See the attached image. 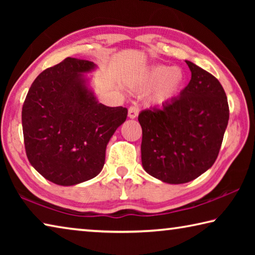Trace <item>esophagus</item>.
Masks as SVG:
<instances>
[{
	"instance_id": "1",
	"label": "esophagus",
	"mask_w": 255,
	"mask_h": 255,
	"mask_svg": "<svg viewBox=\"0 0 255 255\" xmlns=\"http://www.w3.org/2000/svg\"><path fill=\"white\" fill-rule=\"evenodd\" d=\"M138 112H139V109L136 106H131L128 109V117L130 119H135L138 116Z\"/></svg>"
}]
</instances>
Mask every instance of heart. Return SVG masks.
<instances>
[{
    "label": "heart",
    "instance_id": "1",
    "mask_svg": "<svg viewBox=\"0 0 255 255\" xmlns=\"http://www.w3.org/2000/svg\"><path fill=\"white\" fill-rule=\"evenodd\" d=\"M185 82L183 71L179 67L155 65L146 71L139 81L131 84V88L139 91L153 90L149 101L161 106L172 100L178 94Z\"/></svg>",
    "mask_w": 255,
    "mask_h": 255
}]
</instances>
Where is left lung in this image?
Listing matches in <instances>:
<instances>
[{
  "mask_svg": "<svg viewBox=\"0 0 255 255\" xmlns=\"http://www.w3.org/2000/svg\"><path fill=\"white\" fill-rule=\"evenodd\" d=\"M191 80L161 109L138 116L141 164L149 175L181 184L209 170L221 149L230 119L225 91L215 76L189 60Z\"/></svg>",
  "mask_w": 255,
  "mask_h": 255,
  "instance_id": "8db88e82",
  "label": "left lung"
}]
</instances>
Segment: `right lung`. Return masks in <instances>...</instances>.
Returning <instances> with one entry per match:
<instances>
[{
  "label": "right lung",
  "instance_id": "add662e5",
  "mask_svg": "<svg viewBox=\"0 0 255 255\" xmlns=\"http://www.w3.org/2000/svg\"><path fill=\"white\" fill-rule=\"evenodd\" d=\"M97 68L67 57L40 73L24 100L25 153L34 170L55 184L75 185L100 173L107 145L127 118L126 108L97 100L88 76Z\"/></svg>",
  "mask_w": 255,
  "mask_h": 255
}]
</instances>
